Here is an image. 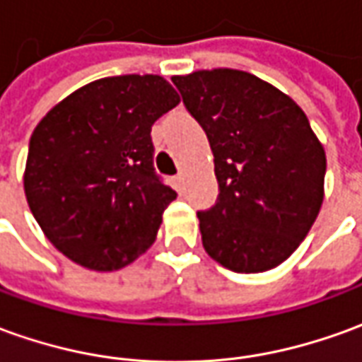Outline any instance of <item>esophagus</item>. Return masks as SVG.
I'll use <instances>...</instances> for the list:
<instances>
[{"label": "esophagus", "mask_w": 362, "mask_h": 362, "mask_svg": "<svg viewBox=\"0 0 362 362\" xmlns=\"http://www.w3.org/2000/svg\"><path fill=\"white\" fill-rule=\"evenodd\" d=\"M183 183H185V179H183V175H177L175 179H173V185H175L177 191H181V189H183Z\"/></svg>", "instance_id": "34e87169"}]
</instances>
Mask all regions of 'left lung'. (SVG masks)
<instances>
[{
	"instance_id": "1",
	"label": "left lung",
	"mask_w": 362,
	"mask_h": 362,
	"mask_svg": "<svg viewBox=\"0 0 362 362\" xmlns=\"http://www.w3.org/2000/svg\"><path fill=\"white\" fill-rule=\"evenodd\" d=\"M205 129L218 201L197 213L206 254L238 274L268 272L308 236L325 197V149L303 110L250 72L173 76Z\"/></svg>"
}]
</instances>
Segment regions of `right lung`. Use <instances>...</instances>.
<instances>
[{"instance_id":"add662e5","label":"right lung","mask_w":362,"mask_h":362,"mask_svg":"<svg viewBox=\"0 0 362 362\" xmlns=\"http://www.w3.org/2000/svg\"><path fill=\"white\" fill-rule=\"evenodd\" d=\"M181 102L159 74L88 82L29 141L23 189L45 236L88 270H119L153 244L177 193L153 171L151 126Z\"/></svg>"}]
</instances>
